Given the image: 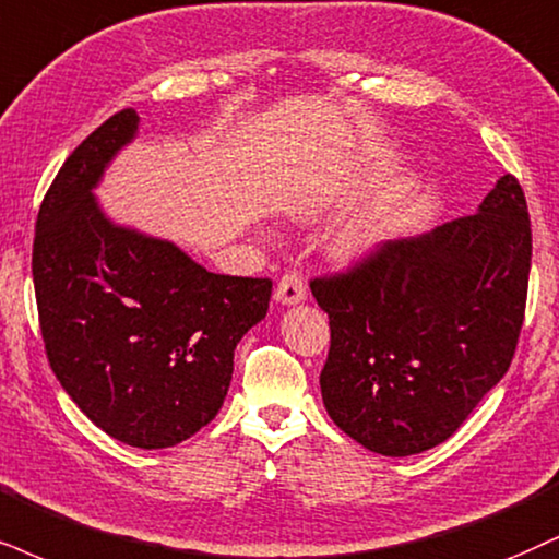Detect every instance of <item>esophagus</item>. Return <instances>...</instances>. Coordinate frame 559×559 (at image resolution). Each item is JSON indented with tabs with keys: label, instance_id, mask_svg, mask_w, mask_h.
Segmentation results:
<instances>
[{
	"label": "esophagus",
	"instance_id": "34e87169",
	"mask_svg": "<svg viewBox=\"0 0 559 559\" xmlns=\"http://www.w3.org/2000/svg\"><path fill=\"white\" fill-rule=\"evenodd\" d=\"M308 295V287L306 282H302L300 274H285V277L280 280L277 290H274V300L280 302V306H295V302H302Z\"/></svg>",
	"mask_w": 559,
	"mask_h": 559
}]
</instances>
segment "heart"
<instances>
[{
    "mask_svg": "<svg viewBox=\"0 0 559 559\" xmlns=\"http://www.w3.org/2000/svg\"><path fill=\"white\" fill-rule=\"evenodd\" d=\"M399 212H402V202L399 199H389V202L376 206L370 215L355 219L353 225H347L340 233L334 243V253L340 261H362L370 253H376L385 240H389L391 233H394Z\"/></svg>",
    "mask_w": 559,
    "mask_h": 559,
    "instance_id": "1",
    "label": "heart"
}]
</instances>
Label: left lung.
<instances>
[{"label": "left lung", "mask_w": 559, "mask_h": 559, "mask_svg": "<svg viewBox=\"0 0 559 559\" xmlns=\"http://www.w3.org/2000/svg\"><path fill=\"white\" fill-rule=\"evenodd\" d=\"M528 269L526 197L506 174L474 215L313 280L332 326L321 396L336 427L381 456L451 438L511 368Z\"/></svg>", "instance_id": "8db88e82"}]
</instances>
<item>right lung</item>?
Here are the masks:
<instances>
[{
    "mask_svg": "<svg viewBox=\"0 0 559 559\" xmlns=\"http://www.w3.org/2000/svg\"><path fill=\"white\" fill-rule=\"evenodd\" d=\"M136 129L132 108L114 114L61 165L38 210L33 285L61 389L103 432L153 451L215 419L272 282L206 272L103 212L93 191Z\"/></svg>",
    "mask_w": 559,
    "mask_h": 559,
    "instance_id": "right-lung-1",
    "label": "right lung"
}]
</instances>
